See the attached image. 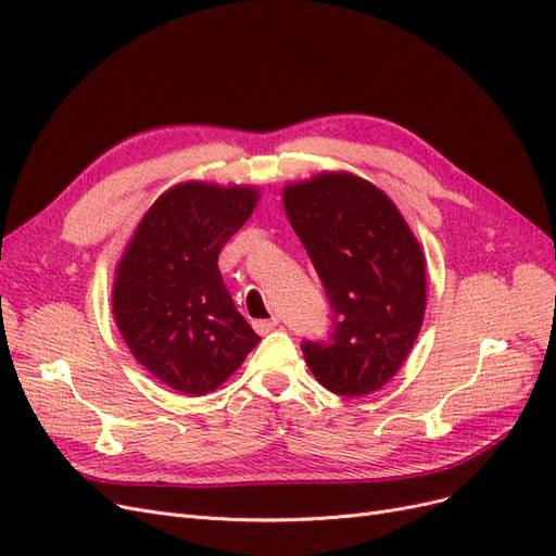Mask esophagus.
Listing matches in <instances>:
<instances>
[{"instance_id": "34e87169", "label": "esophagus", "mask_w": 556, "mask_h": 556, "mask_svg": "<svg viewBox=\"0 0 556 556\" xmlns=\"http://www.w3.org/2000/svg\"><path fill=\"white\" fill-rule=\"evenodd\" d=\"M278 325H280V319H278V317L255 319V323H252V327H255V331H257V333H268V331H274Z\"/></svg>"}]
</instances>
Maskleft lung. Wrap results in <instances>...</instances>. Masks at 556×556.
I'll use <instances>...</instances> for the list:
<instances>
[{"mask_svg": "<svg viewBox=\"0 0 556 556\" xmlns=\"http://www.w3.org/2000/svg\"><path fill=\"white\" fill-rule=\"evenodd\" d=\"M285 213L323 280L336 325L301 345L329 392L364 396L390 382L425 323L427 260L394 201L348 172L282 188Z\"/></svg>", "mask_w": 556, "mask_h": 556, "instance_id": "8db88e82", "label": "left lung"}]
</instances>
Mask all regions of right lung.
<instances>
[{
  "instance_id": "right-lung-1",
  "label": "right lung",
  "mask_w": 556,
  "mask_h": 556,
  "mask_svg": "<svg viewBox=\"0 0 556 556\" xmlns=\"http://www.w3.org/2000/svg\"><path fill=\"white\" fill-rule=\"evenodd\" d=\"M257 201L252 185L178 182L146 211L115 266V325L134 359L176 392H215L260 343L217 268Z\"/></svg>"
}]
</instances>
